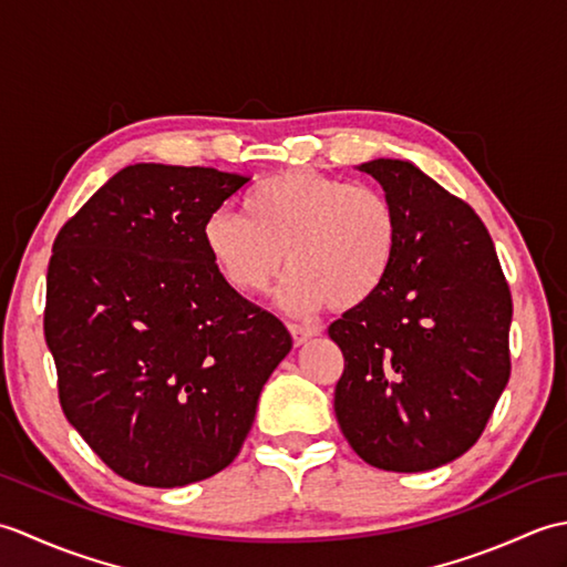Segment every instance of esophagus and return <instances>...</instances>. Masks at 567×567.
Listing matches in <instances>:
<instances>
[{"instance_id": "1", "label": "esophagus", "mask_w": 567, "mask_h": 567, "mask_svg": "<svg viewBox=\"0 0 567 567\" xmlns=\"http://www.w3.org/2000/svg\"><path fill=\"white\" fill-rule=\"evenodd\" d=\"M290 333H292L295 346H305L307 341L315 339V336H319V329H315V327H299V323H290Z\"/></svg>"}]
</instances>
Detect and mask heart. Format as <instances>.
<instances>
[{
	"label": "heart",
	"mask_w": 567,
	"mask_h": 567,
	"mask_svg": "<svg viewBox=\"0 0 567 567\" xmlns=\"http://www.w3.org/2000/svg\"><path fill=\"white\" fill-rule=\"evenodd\" d=\"M244 214L216 209L202 240L216 270L240 295H260L290 265L277 302L311 315L333 302L365 305L380 292L400 250V214L384 192L311 171L265 177Z\"/></svg>",
	"instance_id": "heart-1"
}]
</instances>
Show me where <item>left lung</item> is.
Returning <instances> with one entry per match:
<instances>
[{
  "label": "left lung",
  "mask_w": 567,
  "mask_h": 567,
  "mask_svg": "<svg viewBox=\"0 0 567 567\" xmlns=\"http://www.w3.org/2000/svg\"><path fill=\"white\" fill-rule=\"evenodd\" d=\"M358 171L400 214V250L380 292L329 327L346 358L333 409L365 463L424 473L473 449L507 388L512 295L463 199L409 161Z\"/></svg>",
  "instance_id": "left-lung-1"
}]
</instances>
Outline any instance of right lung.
Listing matches in <instances>:
<instances>
[{
	"instance_id": "right-lung-1",
	"label": "right lung",
	"mask_w": 567,
	"mask_h": 567,
	"mask_svg": "<svg viewBox=\"0 0 567 567\" xmlns=\"http://www.w3.org/2000/svg\"><path fill=\"white\" fill-rule=\"evenodd\" d=\"M248 179L128 165L53 244L43 331L60 406L136 485L183 487L231 463L292 348L282 321L240 297L202 240L207 216Z\"/></svg>"
}]
</instances>
